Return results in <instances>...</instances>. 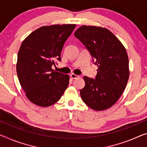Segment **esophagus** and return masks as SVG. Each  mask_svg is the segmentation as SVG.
<instances>
[{"label":"esophagus","instance_id":"esophagus-1","mask_svg":"<svg viewBox=\"0 0 147 147\" xmlns=\"http://www.w3.org/2000/svg\"><path fill=\"white\" fill-rule=\"evenodd\" d=\"M70 78H71V79H77V78H79V76H78V75H76V74H71V75H70Z\"/></svg>","mask_w":147,"mask_h":147}]
</instances>
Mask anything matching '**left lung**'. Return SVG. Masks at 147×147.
Segmentation results:
<instances>
[{"mask_svg": "<svg viewBox=\"0 0 147 147\" xmlns=\"http://www.w3.org/2000/svg\"><path fill=\"white\" fill-rule=\"evenodd\" d=\"M91 54L98 67L94 79L84 76L85 85L80 90L81 98L96 111L114 105L127 85L129 71L127 52L108 29L83 26L74 33Z\"/></svg>", "mask_w": 147, "mask_h": 147, "instance_id": "obj_1", "label": "left lung"}]
</instances>
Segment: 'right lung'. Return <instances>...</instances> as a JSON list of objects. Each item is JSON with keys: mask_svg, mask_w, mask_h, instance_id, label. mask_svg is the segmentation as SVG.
<instances>
[{"mask_svg": "<svg viewBox=\"0 0 147 147\" xmlns=\"http://www.w3.org/2000/svg\"><path fill=\"white\" fill-rule=\"evenodd\" d=\"M76 24L53 25L36 29L22 42L18 54L16 71L26 96L42 107L56 103L69 85V77L52 66L61 60L66 40Z\"/></svg>", "mask_w": 147, "mask_h": 147, "instance_id": "add662e5", "label": "right lung"}]
</instances>
